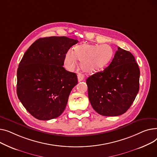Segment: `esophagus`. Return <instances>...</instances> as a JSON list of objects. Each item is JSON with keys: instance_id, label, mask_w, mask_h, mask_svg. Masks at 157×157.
Returning a JSON list of instances; mask_svg holds the SVG:
<instances>
[{"instance_id": "1", "label": "esophagus", "mask_w": 157, "mask_h": 157, "mask_svg": "<svg viewBox=\"0 0 157 157\" xmlns=\"http://www.w3.org/2000/svg\"><path fill=\"white\" fill-rule=\"evenodd\" d=\"M77 78H78V82L82 81L83 80H84V74H82V73H79L78 74V75H77Z\"/></svg>"}]
</instances>
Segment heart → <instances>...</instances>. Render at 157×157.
Masks as SVG:
<instances>
[{"label":"heart","mask_w":157,"mask_h":157,"mask_svg":"<svg viewBox=\"0 0 157 157\" xmlns=\"http://www.w3.org/2000/svg\"><path fill=\"white\" fill-rule=\"evenodd\" d=\"M113 49L109 45L84 44L78 45L74 51L68 50L64 56V64L69 70L74 68L77 60L80 68L86 72L93 73L105 68L113 57Z\"/></svg>","instance_id":"1"}]
</instances>
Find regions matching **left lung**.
<instances>
[{"mask_svg": "<svg viewBox=\"0 0 157 157\" xmlns=\"http://www.w3.org/2000/svg\"><path fill=\"white\" fill-rule=\"evenodd\" d=\"M140 76V70L133 55L118 47L109 65L86 80L93 109L103 116L125 113L139 92Z\"/></svg>", "mask_w": 157, "mask_h": 157, "instance_id": "obj_1", "label": "left lung"}]
</instances>
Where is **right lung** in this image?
<instances>
[{"label": "right lung", "instance_id": "1", "mask_svg": "<svg viewBox=\"0 0 157 157\" xmlns=\"http://www.w3.org/2000/svg\"><path fill=\"white\" fill-rule=\"evenodd\" d=\"M77 42L67 36L40 38L25 52L17 70V95L36 119L57 118L65 109L78 80L63 66L67 52Z\"/></svg>", "mask_w": 157, "mask_h": 157}]
</instances>
